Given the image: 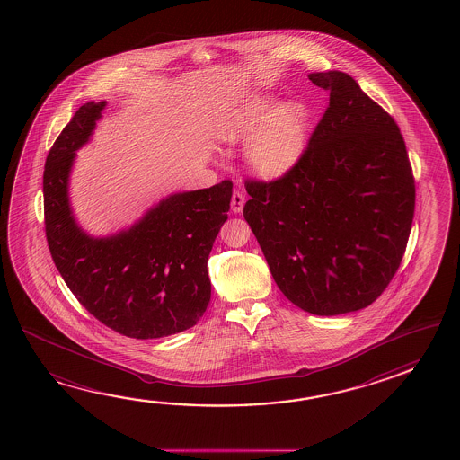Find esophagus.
Returning a JSON list of instances; mask_svg holds the SVG:
<instances>
[{
  "label": "esophagus",
  "mask_w": 460,
  "mask_h": 460,
  "mask_svg": "<svg viewBox=\"0 0 460 460\" xmlns=\"http://www.w3.org/2000/svg\"><path fill=\"white\" fill-rule=\"evenodd\" d=\"M230 206H232V210H234V214H240L243 210L244 196L240 190H234Z\"/></svg>",
  "instance_id": "34e87169"
}]
</instances>
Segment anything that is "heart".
<instances>
[{
    "label": "heart",
    "instance_id": "1",
    "mask_svg": "<svg viewBox=\"0 0 460 460\" xmlns=\"http://www.w3.org/2000/svg\"><path fill=\"white\" fill-rule=\"evenodd\" d=\"M217 135L226 143L246 141L244 157L254 176L276 179L301 161L309 141V111L301 102L276 107L274 98H243L217 119Z\"/></svg>",
    "mask_w": 460,
    "mask_h": 460
}]
</instances>
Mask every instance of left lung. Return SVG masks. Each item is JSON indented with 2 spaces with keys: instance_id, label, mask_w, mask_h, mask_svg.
I'll return each instance as SVG.
<instances>
[{
  "instance_id": "1",
  "label": "left lung",
  "mask_w": 460,
  "mask_h": 460,
  "mask_svg": "<svg viewBox=\"0 0 460 460\" xmlns=\"http://www.w3.org/2000/svg\"><path fill=\"white\" fill-rule=\"evenodd\" d=\"M309 80L329 90V107L294 169L246 181L243 216L281 293L339 315L376 301L398 271L416 189L394 119L349 74Z\"/></svg>"
}]
</instances>
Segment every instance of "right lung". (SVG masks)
Wrapping results in <instances>:
<instances>
[{"label":"right lung","mask_w":460,"mask_h":460,"mask_svg":"<svg viewBox=\"0 0 460 460\" xmlns=\"http://www.w3.org/2000/svg\"><path fill=\"white\" fill-rule=\"evenodd\" d=\"M107 102H88L62 129L44 167V218L52 260L78 303L115 332L159 339L194 327L210 301L207 260L230 208V181L177 192L108 236L84 232L69 177Z\"/></svg>","instance_id":"1"}]
</instances>
